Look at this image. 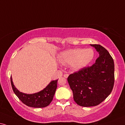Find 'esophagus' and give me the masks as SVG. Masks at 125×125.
Segmentation results:
<instances>
[{"label":"esophagus","instance_id":"esophagus-1","mask_svg":"<svg viewBox=\"0 0 125 125\" xmlns=\"http://www.w3.org/2000/svg\"><path fill=\"white\" fill-rule=\"evenodd\" d=\"M68 76H69V74H64L63 75V77H64V78H67Z\"/></svg>","mask_w":125,"mask_h":125}]
</instances>
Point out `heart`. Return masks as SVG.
<instances>
[{
  "mask_svg": "<svg viewBox=\"0 0 125 125\" xmlns=\"http://www.w3.org/2000/svg\"><path fill=\"white\" fill-rule=\"evenodd\" d=\"M94 57L92 49L75 48L62 52L58 56V60L64 65L70 64L72 70L78 71L87 66Z\"/></svg>",
  "mask_w": 125,
  "mask_h": 125,
  "instance_id": "obj_1",
  "label": "heart"
}]
</instances>
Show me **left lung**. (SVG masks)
<instances>
[{"instance_id": "1", "label": "left lung", "mask_w": 125, "mask_h": 125, "mask_svg": "<svg viewBox=\"0 0 125 125\" xmlns=\"http://www.w3.org/2000/svg\"><path fill=\"white\" fill-rule=\"evenodd\" d=\"M99 53L96 62L71 74L67 81L77 104L99 105L111 94L114 84V62L108 51L99 44H91Z\"/></svg>"}]
</instances>
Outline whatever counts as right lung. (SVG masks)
I'll list each match as a JSON object with an SVG mask.
<instances>
[{"label": "right lung", "mask_w": 125, "mask_h": 125, "mask_svg": "<svg viewBox=\"0 0 125 125\" xmlns=\"http://www.w3.org/2000/svg\"><path fill=\"white\" fill-rule=\"evenodd\" d=\"M57 83L58 80L52 81L42 91L33 94H26L15 87L11 76V84L14 94L23 104L34 108H43L51 103L57 88Z\"/></svg>", "instance_id": "1"}]
</instances>
